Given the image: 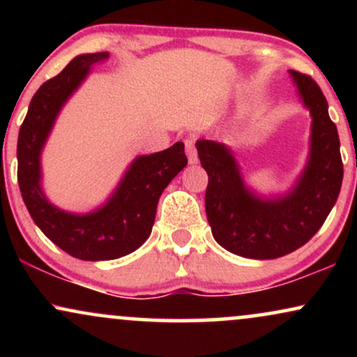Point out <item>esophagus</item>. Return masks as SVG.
I'll list each match as a JSON object with an SVG mask.
<instances>
[{
	"instance_id": "34e87169",
	"label": "esophagus",
	"mask_w": 357,
	"mask_h": 357,
	"mask_svg": "<svg viewBox=\"0 0 357 357\" xmlns=\"http://www.w3.org/2000/svg\"><path fill=\"white\" fill-rule=\"evenodd\" d=\"M184 149H186L188 161H190V165H196V162H198V153H196L195 139H192L191 136L184 139Z\"/></svg>"
}]
</instances>
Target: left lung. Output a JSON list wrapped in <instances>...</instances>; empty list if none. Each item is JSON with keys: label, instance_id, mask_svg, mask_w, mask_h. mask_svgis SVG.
Instances as JSON below:
<instances>
[{"label": "left lung", "instance_id": "1", "mask_svg": "<svg viewBox=\"0 0 357 357\" xmlns=\"http://www.w3.org/2000/svg\"><path fill=\"white\" fill-rule=\"evenodd\" d=\"M290 73L312 116L310 159L294 191L275 202H264L245 190L227 147L215 141L196 142L208 173V223L215 240L235 255L268 260L301 248L322 227L341 191V142L327 112L326 97L312 77L296 70Z\"/></svg>", "mask_w": 357, "mask_h": 357}]
</instances>
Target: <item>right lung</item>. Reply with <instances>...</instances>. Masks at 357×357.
<instances>
[{
  "instance_id": "add662e5",
  "label": "right lung",
  "mask_w": 357,
  "mask_h": 357,
  "mask_svg": "<svg viewBox=\"0 0 357 357\" xmlns=\"http://www.w3.org/2000/svg\"><path fill=\"white\" fill-rule=\"evenodd\" d=\"M107 52L75 56L59 75L36 90L18 134V184L31 218L56 247L80 260H114L141 247L153 230L161 192L184 166L183 142L161 153L141 155L105 206L90 215H70L52 206L40 188V153L56 114L90 68Z\"/></svg>"
}]
</instances>
